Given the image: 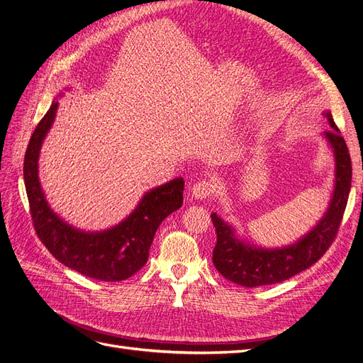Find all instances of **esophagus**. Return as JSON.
I'll use <instances>...</instances> for the list:
<instances>
[{
  "label": "esophagus",
  "instance_id": "34e87169",
  "mask_svg": "<svg viewBox=\"0 0 363 363\" xmlns=\"http://www.w3.org/2000/svg\"><path fill=\"white\" fill-rule=\"evenodd\" d=\"M215 191H216L215 182L203 179L192 186V196H195L196 200H203V199H207V196H211Z\"/></svg>",
  "mask_w": 363,
  "mask_h": 363
}]
</instances>
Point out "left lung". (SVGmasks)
Listing matches in <instances>:
<instances>
[{"label":"left lung","mask_w":363,"mask_h":363,"mask_svg":"<svg viewBox=\"0 0 363 363\" xmlns=\"http://www.w3.org/2000/svg\"><path fill=\"white\" fill-rule=\"evenodd\" d=\"M324 116L333 128L327 130L324 136L330 142L336 157L335 192L328 211L311 233L301 238L298 242L277 250H262L239 242L233 228L213 213L212 223L216 230V245L212 260L216 269L230 281L245 288L284 281L320 260L336 239L351 188V159L332 113L325 112Z\"/></svg>","instance_id":"left-lung-1"}]
</instances>
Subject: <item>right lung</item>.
Segmentation results:
<instances>
[{
    "label": "right lung",
    "mask_w": 363,
    "mask_h": 363,
    "mask_svg": "<svg viewBox=\"0 0 363 363\" xmlns=\"http://www.w3.org/2000/svg\"><path fill=\"white\" fill-rule=\"evenodd\" d=\"M57 111L54 101L33 131L24 157V182L33 227L51 255L77 272L101 281H121L145 265L160 223L182 207L184 180L175 179L148 192L136 211L101 233H83L51 212L38 179V157Z\"/></svg>",
    "instance_id": "add662e5"
}]
</instances>
